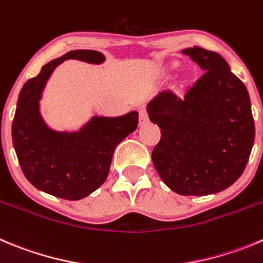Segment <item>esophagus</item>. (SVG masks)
Segmentation results:
<instances>
[{
  "label": "esophagus",
  "mask_w": 263,
  "mask_h": 263,
  "mask_svg": "<svg viewBox=\"0 0 263 263\" xmlns=\"http://www.w3.org/2000/svg\"><path fill=\"white\" fill-rule=\"evenodd\" d=\"M147 121H148L147 110H146V108H141V109H139V124L143 125Z\"/></svg>",
  "instance_id": "obj_1"
}]
</instances>
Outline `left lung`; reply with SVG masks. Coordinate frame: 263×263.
<instances>
[{"mask_svg": "<svg viewBox=\"0 0 263 263\" xmlns=\"http://www.w3.org/2000/svg\"><path fill=\"white\" fill-rule=\"evenodd\" d=\"M204 71L177 96L164 91L147 105L160 127L154 167L181 196H207L230 187L242 175L254 143V120L245 84L219 53L181 50Z\"/></svg>", "mask_w": 263, "mask_h": 263, "instance_id": "obj_1", "label": "left lung"}]
</instances>
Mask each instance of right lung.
<instances>
[{
	"label": "right lung",
	"mask_w": 263,
	"mask_h": 263,
	"mask_svg": "<svg viewBox=\"0 0 263 263\" xmlns=\"http://www.w3.org/2000/svg\"><path fill=\"white\" fill-rule=\"evenodd\" d=\"M100 64L98 50H70L42 67L22 87L11 126L13 144L26 179L59 198L77 201L95 192L107 179L116 146L137 129L136 110L115 119L95 117L76 134L48 129L39 113V99L52 71L65 60Z\"/></svg>",
	"instance_id": "1"
}]
</instances>
